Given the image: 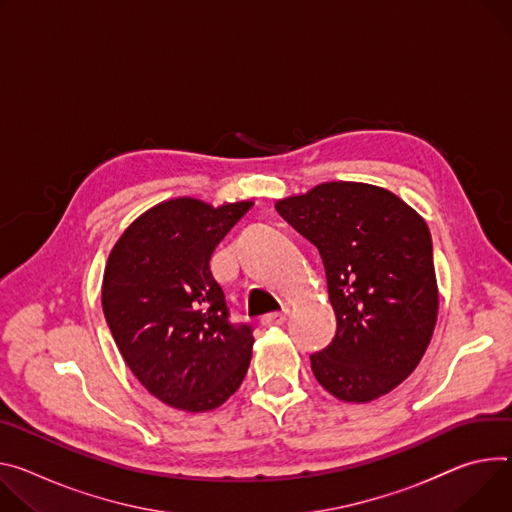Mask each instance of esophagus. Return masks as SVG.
Returning a JSON list of instances; mask_svg holds the SVG:
<instances>
[{
    "label": "esophagus",
    "mask_w": 512,
    "mask_h": 512,
    "mask_svg": "<svg viewBox=\"0 0 512 512\" xmlns=\"http://www.w3.org/2000/svg\"><path fill=\"white\" fill-rule=\"evenodd\" d=\"M286 316H288V310L269 312V314L261 316V324H263V327H277V324H284Z\"/></svg>",
    "instance_id": "34e87169"
}]
</instances>
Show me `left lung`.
Masks as SVG:
<instances>
[{
    "instance_id": "1",
    "label": "left lung",
    "mask_w": 512,
    "mask_h": 512,
    "mask_svg": "<svg viewBox=\"0 0 512 512\" xmlns=\"http://www.w3.org/2000/svg\"><path fill=\"white\" fill-rule=\"evenodd\" d=\"M275 208L327 271L337 331L310 355L314 378L345 402L388 394L421 361L437 322L425 220L392 192L353 181L320 183Z\"/></svg>"
}]
</instances>
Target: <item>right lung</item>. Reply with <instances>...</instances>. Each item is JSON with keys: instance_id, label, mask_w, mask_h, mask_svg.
<instances>
[{"instance_id": "1", "label": "right lung", "mask_w": 512, "mask_h": 512, "mask_svg": "<svg viewBox=\"0 0 512 512\" xmlns=\"http://www.w3.org/2000/svg\"><path fill=\"white\" fill-rule=\"evenodd\" d=\"M249 208L163 202L134 220L110 253L102 286L110 333L136 380L173 408L212 410L247 374L253 327L230 318L210 261Z\"/></svg>"}]
</instances>
